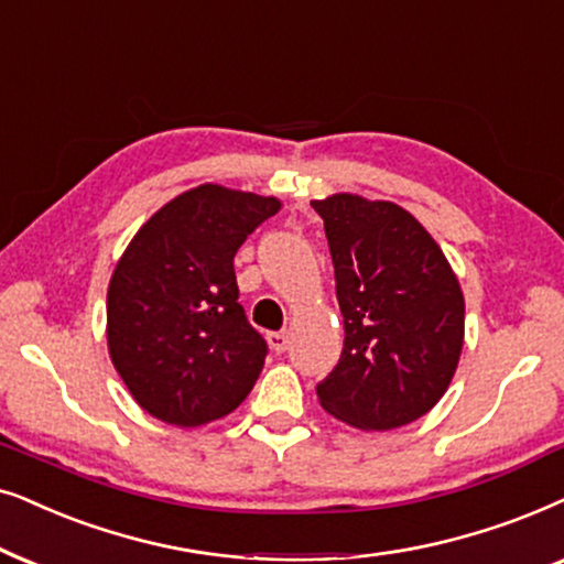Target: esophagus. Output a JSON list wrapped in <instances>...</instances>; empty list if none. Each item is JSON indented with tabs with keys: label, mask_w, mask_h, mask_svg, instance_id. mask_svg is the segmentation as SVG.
<instances>
[{
	"label": "esophagus",
	"mask_w": 564,
	"mask_h": 564,
	"mask_svg": "<svg viewBox=\"0 0 564 564\" xmlns=\"http://www.w3.org/2000/svg\"><path fill=\"white\" fill-rule=\"evenodd\" d=\"M268 345L273 348V352H286L289 348V333H270L268 335Z\"/></svg>",
	"instance_id": "esophagus-1"
}]
</instances>
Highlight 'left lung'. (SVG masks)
<instances>
[{
	"mask_svg": "<svg viewBox=\"0 0 564 564\" xmlns=\"http://www.w3.org/2000/svg\"><path fill=\"white\" fill-rule=\"evenodd\" d=\"M325 221L343 314V352L317 387L329 415L394 431L431 412L464 348V291L438 242L392 200L335 193L312 200Z\"/></svg>",
	"mask_w": 564,
	"mask_h": 564,
	"instance_id": "left-lung-1",
	"label": "left lung"
}]
</instances>
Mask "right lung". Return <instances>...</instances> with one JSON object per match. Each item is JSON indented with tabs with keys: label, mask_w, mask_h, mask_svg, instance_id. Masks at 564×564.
I'll use <instances>...</instances> for the list:
<instances>
[{
	"label": "right lung",
	"mask_w": 564,
	"mask_h": 564,
	"mask_svg": "<svg viewBox=\"0 0 564 564\" xmlns=\"http://www.w3.org/2000/svg\"><path fill=\"white\" fill-rule=\"evenodd\" d=\"M281 208L275 195L204 183L149 216L118 258L108 352L152 417L198 427L250 394L268 348L237 302L235 254Z\"/></svg>",
	"instance_id": "add662e5"
}]
</instances>
